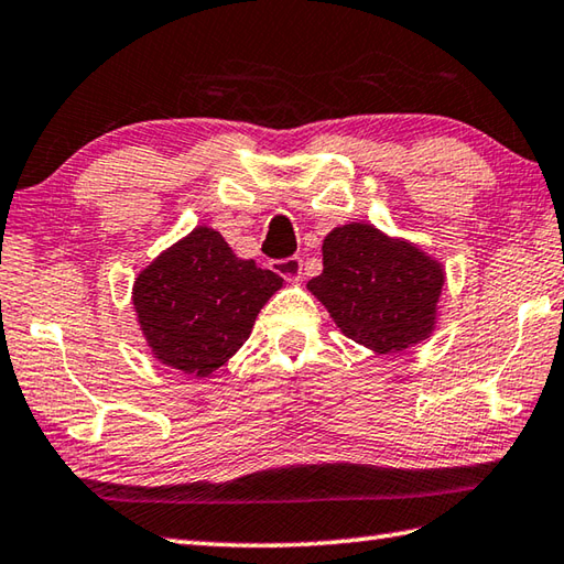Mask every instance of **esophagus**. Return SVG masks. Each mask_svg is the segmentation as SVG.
Returning a JSON list of instances; mask_svg holds the SVG:
<instances>
[{
  "label": "esophagus",
  "instance_id": "obj_1",
  "mask_svg": "<svg viewBox=\"0 0 564 564\" xmlns=\"http://www.w3.org/2000/svg\"><path fill=\"white\" fill-rule=\"evenodd\" d=\"M271 269L283 275L285 281H297L303 273V259L301 257H289V259H275L271 261Z\"/></svg>",
  "mask_w": 564,
  "mask_h": 564
}]
</instances>
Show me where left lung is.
Here are the masks:
<instances>
[{
	"mask_svg": "<svg viewBox=\"0 0 564 564\" xmlns=\"http://www.w3.org/2000/svg\"><path fill=\"white\" fill-rule=\"evenodd\" d=\"M445 271L411 241L373 225L335 227L323 241V273L307 281L349 339L399 355L430 337Z\"/></svg>",
	"mask_w": 564,
	"mask_h": 564,
	"instance_id": "8db88e82",
	"label": "left lung"
}]
</instances>
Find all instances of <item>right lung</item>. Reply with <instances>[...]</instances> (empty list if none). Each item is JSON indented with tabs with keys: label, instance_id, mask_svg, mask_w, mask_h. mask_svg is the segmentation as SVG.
I'll use <instances>...</instances> for the list:
<instances>
[{
	"label": "right lung",
	"instance_id": "1",
	"mask_svg": "<svg viewBox=\"0 0 564 564\" xmlns=\"http://www.w3.org/2000/svg\"><path fill=\"white\" fill-rule=\"evenodd\" d=\"M281 285L279 273L239 259L219 231L195 227L139 273L131 301L151 355L203 379L245 345Z\"/></svg>",
	"mask_w": 564,
	"mask_h": 564
}]
</instances>
